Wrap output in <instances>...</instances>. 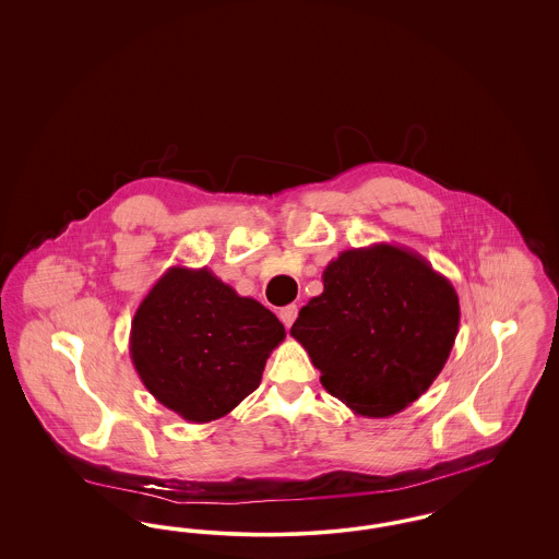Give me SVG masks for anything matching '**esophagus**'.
Segmentation results:
<instances>
[{
    "instance_id": "obj_1",
    "label": "esophagus",
    "mask_w": 559,
    "mask_h": 559,
    "mask_svg": "<svg viewBox=\"0 0 559 559\" xmlns=\"http://www.w3.org/2000/svg\"><path fill=\"white\" fill-rule=\"evenodd\" d=\"M278 319L283 320V324L285 326H292L295 319H297V306L292 304V306H285V308H281V312H278Z\"/></svg>"
}]
</instances>
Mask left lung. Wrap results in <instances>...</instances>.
<instances>
[{
	"instance_id": "left-lung-1",
	"label": "left lung",
	"mask_w": 559,
	"mask_h": 559,
	"mask_svg": "<svg viewBox=\"0 0 559 559\" xmlns=\"http://www.w3.org/2000/svg\"><path fill=\"white\" fill-rule=\"evenodd\" d=\"M324 289L293 322L324 390L365 417H392L444 369L459 333V295L419 253L374 242L322 272Z\"/></svg>"
}]
</instances>
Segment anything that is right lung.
Instances as JSON below:
<instances>
[{
	"label": "right lung",
	"instance_id": "1",
	"mask_svg": "<svg viewBox=\"0 0 559 559\" xmlns=\"http://www.w3.org/2000/svg\"><path fill=\"white\" fill-rule=\"evenodd\" d=\"M285 326L253 297H240L207 267L171 266L138 306L133 367L165 408L210 424L262 381Z\"/></svg>",
	"mask_w": 559,
	"mask_h": 559
}]
</instances>
